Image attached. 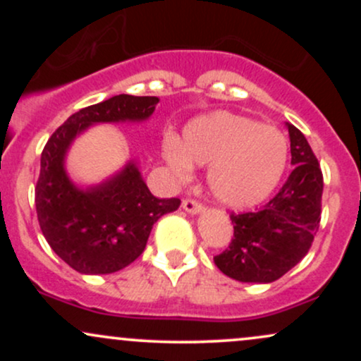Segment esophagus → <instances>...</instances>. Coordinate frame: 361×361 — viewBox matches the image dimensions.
Returning <instances> with one entry per match:
<instances>
[{
    "instance_id": "obj_1",
    "label": "esophagus",
    "mask_w": 361,
    "mask_h": 361,
    "mask_svg": "<svg viewBox=\"0 0 361 361\" xmlns=\"http://www.w3.org/2000/svg\"><path fill=\"white\" fill-rule=\"evenodd\" d=\"M181 207H183L185 212H188V214H200V212H204V205H202L200 202L193 200V198H185L183 204H181Z\"/></svg>"
}]
</instances>
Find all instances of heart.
I'll return each mask as SVG.
<instances>
[{
	"label": "heart",
	"instance_id": "b5f03b06",
	"mask_svg": "<svg viewBox=\"0 0 361 361\" xmlns=\"http://www.w3.org/2000/svg\"><path fill=\"white\" fill-rule=\"evenodd\" d=\"M288 144L279 128L229 111H215L190 123L183 140H168L164 157L178 176L192 163L210 166L209 186L219 202L234 209L258 204L279 183Z\"/></svg>",
	"mask_w": 361,
	"mask_h": 361
}]
</instances>
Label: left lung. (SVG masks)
Segmentation results:
<instances>
[{
    "label": "left lung",
    "mask_w": 361,
    "mask_h": 361,
    "mask_svg": "<svg viewBox=\"0 0 361 361\" xmlns=\"http://www.w3.org/2000/svg\"><path fill=\"white\" fill-rule=\"evenodd\" d=\"M293 169L259 210L231 214L234 238L214 256L224 275L244 283L279 280L307 255L321 222L322 171L307 139L287 123Z\"/></svg>",
    "instance_id": "left-lung-1"
}]
</instances>
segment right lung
Masks as SVG:
<instances>
[{
    "label": "right lung",
    "instance_id": "add662e5",
    "mask_svg": "<svg viewBox=\"0 0 361 361\" xmlns=\"http://www.w3.org/2000/svg\"><path fill=\"white\" fill-rule=\"evenodd\" d=\"M157 102V97H111L76 111L45 144L35 186L37 217L49 246L73 270L106 275L128 267L142 255L157 219L180 207V198L149 192L134 161L88 188L74 185L64 166L69 146L90 126L144 122Z\"/></svg>",
    "mask_w": 361,
    "mask_h": 361
}]
</instances>
